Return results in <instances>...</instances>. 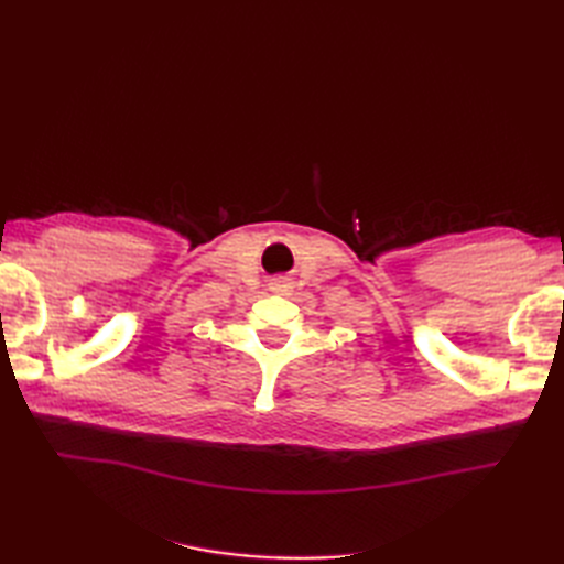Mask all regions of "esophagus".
<instances>
[{
    "label": "esophagus",
    "mask_w": 564,
    "mask_h": 564,
    "mask_svg": "<svg viewBox=\"0 0 564 564\" xmlns=\"http://www.w3.org/2000/svg\"><path fill=\"white\" fill-rule=\"evenodd\" d=\"M270 289H275V292H289V280L286 278H278L275 282H272Z\"/></svg>",
    "instance_id": "1"
}]
</instances>
